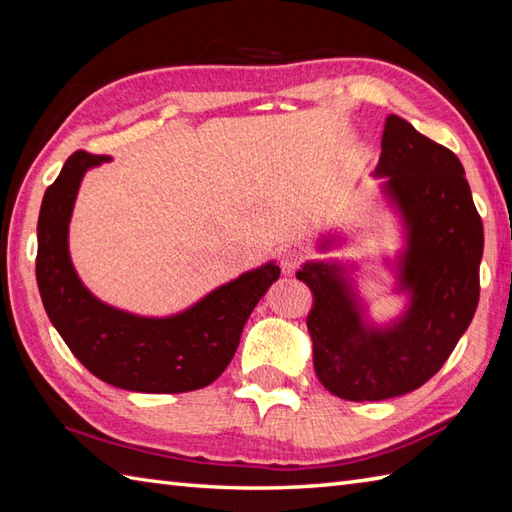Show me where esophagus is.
Returning <instances> with one entry per match:
<instances>
[{
	"label": "esophagus",
	"instance_id": "34e87169",
	"mask_svg": "<svg viewBox=\"0 0 512 512\" xmlns=\"http://www.w3.org/2000/svg\"><path fill=\"white\" fill-rule=\"evenodd\" d=\"M303 259H306V250L301 248H288L281 253V270H284L286 275L295 273V270L301 266Z\"/></svg>",
	"mask_w": 512,
	"mask_h": 512
}]
</instances>
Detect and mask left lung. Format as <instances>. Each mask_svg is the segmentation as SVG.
I'll list each match as a JSON object with an SVG mask.
<instances>
[{
    "label": "left lung",
    "mask_w": 512,
    "mask_h": 512,
    "mask_svg": "<svg viewBox=\"0 0 512 512\" xmlns=\"http://www.w3.org/2000/svg\"><path fill=\"white\" fill-rule=\"evenodd\" d=\"M374 176L402 224V248L385 259L394 292L405 297L398 317L378 323L358 295L356 262L312 259L297 279L312 290L308 332L314 372L334 396L363 402L396 398L447 363L480 301L482 217L458 156L389 114ZM345 244L323 235L319 250Z\"/></svg>",
    "instance_id": "obj_1"
}]
</instances>
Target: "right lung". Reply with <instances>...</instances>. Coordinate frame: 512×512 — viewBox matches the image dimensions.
Here are the masks:
<instances>
[{"label":"right lung","mask_w":512,"mask_h":512,"mask_svg":"<svg viewBox=\"0 0 512 512\" xmlns=\"http://www.w3.org/2000/svg\"><path fill=\"white\" fill-rule=\"evenodd\" d=\"M110 156L76 151L46 189L37 224V286L70 352L103 383L140 394H182L211 385L231 363L244 323L279 266L266 262L169 317L114 308L74 270L70 220L83 176Z\"/></svg>","instance_id":"1"}]
</instances>
